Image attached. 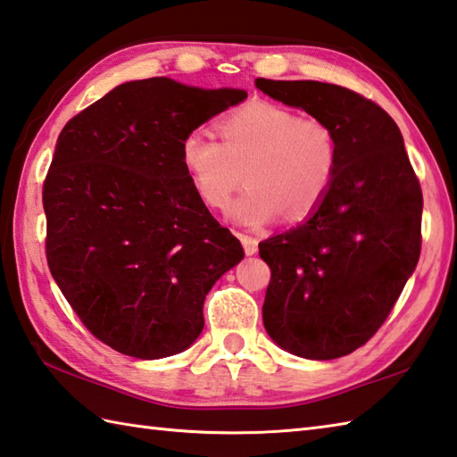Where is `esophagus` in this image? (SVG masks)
Instances as JSON below:
<instances>
[{
	"label": "esophagus",
	"instance_id": "1",
	"mask_svg": "<svg viewBox=\"0 0 457 457\" xmlns=\"http://www.w3.org/2000/svg\"><path fill=\"white\" fill-rule=\"evenodd\" d=\"M238 237H240L242 246H245V253H246V256H253V254H256V253H258V238L250 237V235H242V232H240Z\"/></svg>",
	"mask_w": 457,
	"mask_h": 457
}]
</instances>
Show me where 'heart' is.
Wrapping results in <instances>:
<instances>
[{
    "label": "heart",
    "instance_id": "heart-1",
    "mask_svg": "<svg viewBox=\"0 0 457 457\" xmlns=\"http://www.w3.org/2000/svg\"><path fill=\"white\" fill-rule=\"evenodd\" d=\"M217 129L220 142L201 129L181 142V163L207 207H225L242 173L248 187L228 209L240 225L280 212L300 220L320 207L337 171V139L323 120L258 100L222 116Z\"/></svg>",
    "mask_w": 457,
    "mask_h": 457
}]
</instances>
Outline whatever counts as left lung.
<instances>
[{"instance_id":"1","label":"left lung","mask_w":457,"mask_h":457,"mask_svg":"<svg viewBox=\"0 0 457 457\" xmlns=\"http://www.w3.org/2000/svg\"><path fill=\"white\" fill-rule=\"evenodd\" d=\"M337 139V171L300 225L260 242L272 270L262 305L270 337L292 355H349L378 331L420 258L422 189L395 120L329 82L256 79Z\"/></svg>"}]
</instances>
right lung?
I'll list each match as a JSON object with an SVG mask.
<instances>
[{
	"instance_id": "add662e5",
	"label": "right lung",
	"mask_w": 457,
	"mask_h": 457,
	"mask_svg": "<svg viewBox=\"0 0 457 457\" xmlns=\"http://www.w3.org/2000/svg\"><path fill=\"white\" fill-rule=\"evenodd\" d=\"M245 98L132 80L59 134L43 183L46 262L85 328L122 355L163 359L193 345L204 297L245 258L181 163L183 137Z\"/></svg>"
}]
</instances>
